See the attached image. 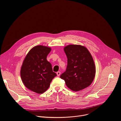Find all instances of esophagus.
Masks as SVG:
<instances>
[{
  "label": "esophagus",
  "instance_id": "obj_1",
  "mask_svg": "<svg viewBox=\"0 0 121 121\" xmlns=\"http://www.w3.org/2000/svg\"><path fill=\"white\" fill-rule=\"evenodd\" d=\"M60 74H61V72L60 71H58L56 73V74H57V76H59L60 75Z\"/></svg>",
  "mask_w": 121,
  "mask_h": 121
}]
</instances>
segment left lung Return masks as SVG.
<instances>
[{
  "label": "left lung",
  "mask_w": 121,
  "mask_h": 121,
  "mask_svg": "<svg viewBox=\"0 0 121 121\" xmlns=\"http://www.w3.org/2000/svg\"><path fill=\"white\" fill-rule=\"evenodd\" d=\"M67 58L66 71L60 78L67 87L78 91L89 87L95 78L96 67L87 48L81 45L70 44L64 48Z\"/></svg>",
  "instance_id": "left-lung-1"
}]
</instances>
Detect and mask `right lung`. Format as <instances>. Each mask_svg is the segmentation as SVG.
I'll return each instance as SVG.
<instances>
[{"mask_svg":"<svg viewBox=\"0 0 121 121\" xmlns=\"http://www.w3.org/2000/svg\"><path fill=\"white\" fill-rule=\"evenodd\" d=\"M51 51L50 47L43 45L33 47L25 56L21 67L23 83L27 89L38 94L44 92L56 76L51 64L46 59Z\"/></svg>","mask_w":121,"mask_h":121,"instance_id":"right-lung-1","label":"right lung"}]
</instances>
